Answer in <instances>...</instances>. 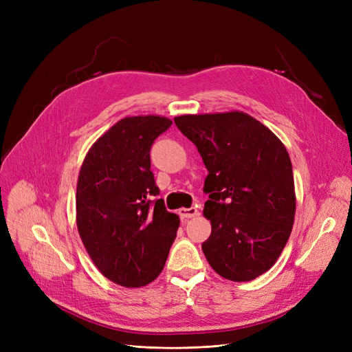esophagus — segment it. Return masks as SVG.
<instances>
[{
  "mask_svg": "<svg viewBox=\"0 0 352 352\" xmlns=\"http://www.w3.org/2000/svg\"><path fill=\"white\" fill-rule=\"evenodd\" d=\"M198 214V210L195 207H190V208H180L179 210V216L182 220H188V219H192Z\"/></svg>",
  "mask_w": 352,
  "mask_h": 352,
  "instance_id": "esophagus-1",
  "label": "esophagus"
}]
</instances>
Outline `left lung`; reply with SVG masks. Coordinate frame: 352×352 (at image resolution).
<instances>
[{
  "label": "left lung",
  "instance_id": "obj_1",
  "mask_svg": "<svg viewBox=\"0 0 352 352\" xmlns=\"http://www.w3.org/2000/svg\"><path fill=\"white\" fill-rule=\"evenodd\" d=\"M175 123L208 170L207 261L233 282L258 278L279 258L294 225V175L285 145L242 111L186 114Z\"/></svg>",
  "mask_w": 352,
  "mask_h": 352
}]
</instances>
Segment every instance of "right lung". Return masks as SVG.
Masks as SVG:
<instances>
[{
    "instance_id": "add662e5",
    "label": "right lung",
    "mask_w": 352,
    "mask_h": 352,
    "mask_svg": "<svg viewBox=\"0 0 352 352\" xmlns=\"http://www.w3.org/2000/svg\"><path fill=\"white\" fill-rule=\"evenodd\" d=\"M170 126L160 116L124 117L91 146L80 167L79 235L98 270L126 287L153 282L176 238L179 217L157 198L150 155Z\"/></svg>"
}]
</instances>
